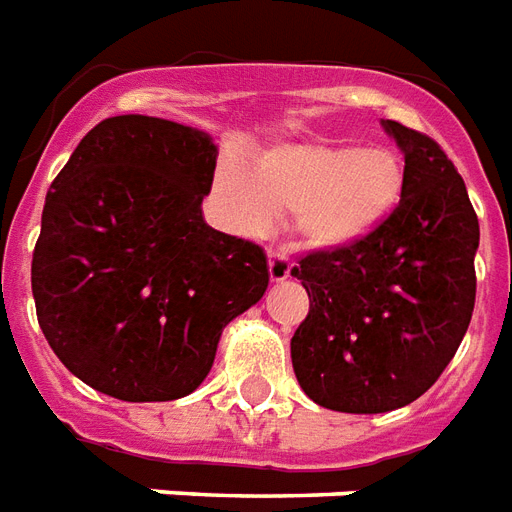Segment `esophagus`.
Listing matches in <instances>:
<instances>
[{"mask_svg": "<svg viewBox=\"0 0 512 512\" xmlns=\"http://www.w3.org/2000/svg\"><path fill=\"white\" fill-rule=\"evenodd\" d=\"M293 271V263L287 260L285 255H268V274H271V282H285L287 276Z\"/></svg>", "mask_w": 512, "mask_h": 512, "instance_id": "34e87169", "label": "esophagus"}]
</instances>
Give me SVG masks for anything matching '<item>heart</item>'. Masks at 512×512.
I'll return each instance as SVG.
<instances>
[{"label": "heart", "mask_w": 512, "mask_h": 512, "mask_svg": "<svg viewBox=\"0 0 512 512\" xmlns=\"http://www.w3.org/2000/svg\"><path fill=\"white\" fill-rule=\"evenodd\" d=\"M407 173L391 149L331 140L279 143L249 170L225 160L214 198L230 230L255 236L287 211L298 241L317 252L347 249L374 236L404 198Z\"/></svg>", "instance_id": "heart-1"}]
</instances>
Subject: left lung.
Listing matches in <instances>:
<instances>
[{
	"label": "left lung",
	"mask_w": 512,
	"mask_h": 512,
	"mask_svg": "<svg viewBox=\"0 0 512 512\" xmlns=\"http://www.w3.org/2000/svg\"><path fill=\"white\" fill-rule=\"evenodd\" d=\"M404 154V198L366 241L293 268L309 314L290 339L298 385L325 410L407 407L445 372L475 309L480 225L439 143L382 121Z\"/></svg>",
	"instance_id": "left-lung-1"
}]
</instances>
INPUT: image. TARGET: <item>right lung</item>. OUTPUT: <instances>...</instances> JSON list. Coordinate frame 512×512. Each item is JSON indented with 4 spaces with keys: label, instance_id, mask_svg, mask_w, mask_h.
Returning a JSON list of instances; mask_svg holds the SVG:
<instances>
[{
    "label": "right lung",
    "instance_id": "add662e5",
    "mask_svg": "<svg viewBox=\"0 0 512 512\" xmlns=\"http://www.w3.org/2000/svg\"><path fill=\"white\" fill-rule=\"evenodd\" d=\"M217 143L157 116L83 135L45 195L32 257L37 323L56 358L121 401H173L268 287L266 252L203 219Z\"/></svg>",
    "mask_w": 512,
    "mask_h": 512
}]
</instances>
